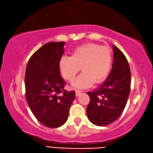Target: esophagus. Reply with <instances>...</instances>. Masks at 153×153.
<instances>
[{
    "instance_id": "obj_1",
    "label": "esophagus",
    "mask_w": 153,
    "mask_h": 153,
    "mask_svg": "<svg viewBox=\"0 0 153 153\" xmlns=\"http://www.w3.org/2000/svg\"><path fill=\"white\" fill-rule=\"evenodd\" d=\"M80 94H81V91H79V90H76V97H79Z\"/></svg>"
}]
</instances>
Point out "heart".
Returning <instances> with one entry per match:
<instances>
[{
	"label": "heart",
	"mask_w": 153,
	"mask_h": 153,
	"mask_svg": "<svg viewBox=\"0 0 153 153\" xmlns=\"http://www.w3.org/2000/svg\"><path fill=\"white\" fill-rule=\"evenodd\" d=\"M113 64V53L108 46L87 43L77 46L72 51L71 56H63L59 63L62 76L72 82L80 70L83 73L74 82L76 88L90 87L95 82L99 84L107 78Z\"/></svg>",
	"instance_id": "heart-1"
}]
</instances>
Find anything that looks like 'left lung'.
Returning <instances> with one entry per match:
<instances>
[{
  "mask_svg": "<svg viewBox=\"0 0 153 153\" xmlns=\"http://www.w3.org/2000/svg\"><path fill=\"white\" fill-rule=\"evenodd\" d=\"M112 69L100 88L88 92L90 102L86 108L87 117L91 123L105 126L120 117L126 107L130 92L131 72L125 55L113 45Z\"/></svg>",
  "mask_w": 153,
  "mask_h": 153,
  "instance_id": "obj_1",
  "label": "left lung"
}]
</instances>
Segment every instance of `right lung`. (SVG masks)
Segmentation results:
<instances>
[{
  "label": "right lung",
  "mask_w": 153,
  "mask_h": 153,
  "mask_svg": "<svg viewBox=\"0 0 153 153\" xmlns=\"http://www.w3.org/2000/svg\"><path fill=\"white\" fill-rule=\"evenodd\" d=\"M65 42L45 44L28 61L25 75V98L30 110L40 123L48 128L63 126L69 116L76 93L64 89L59 60Z\"/></svg>",
  "instance_id": "1"
}]
</instances>
